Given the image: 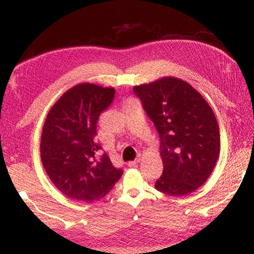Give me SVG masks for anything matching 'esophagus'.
Masks as SVG:
<instances>
[{"instance_id":"esophagus-1","label":"esophagus","mask_w":254,"mask_h":254,"mask_svg":"<svg viewBox=\"0 0 254 254\" xmlns=\"http://www.w3.org/2000/svg\"><path fill=\"white\" fill-rule=\"evenodd\" d=\"M139 161H140V159H135V160H133V161H128L127 166H128V167H134Z\"/></svg>"}]
</instances>
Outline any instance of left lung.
I'll return each instance as SVG.
<instances>
[{
    "mask_svg": "<svg viewBox=\"0 0 254 254\" xmlns=\"http://www.w3.org/2000/svg\"><path fill=\"white\" fill-rule=\"evenodd\" d=\"M160 136L163 171L154 188L186 196L212 174L221 149L220 128L204 97L176 77L133 87Z\"/></svg>",
    "mask_w": 254,
    "mask_h": 254,
    "instance_id": "8db88e82",
    "label": "left lung"
}]
</instances>
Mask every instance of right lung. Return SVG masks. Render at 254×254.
<instances>
[{"label": "right lung", "mask_w": 254, "mask_h": 254, "mask_svg": "<svg viewBox=\"0 0 254 254\" xmlns=\"http://www.w3.org/2000/svg\"><path fill=\"white\" fill-rule=\"evenodd\" d=\"M115 89L83 83L51 107L42 128L40 154L46 173L64 195L86 203L109 194L123 174L106 153L97 158L96 124Z\"/></svg>", "instance_id": "right-lung-1"}]
</instances>
